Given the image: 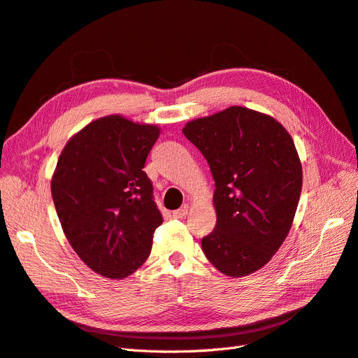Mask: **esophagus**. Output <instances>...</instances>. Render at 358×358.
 Masks as SVG:
<instances>
[{
  "label": "esophagus",
  "mask_w": 358,
  "mask_h": 358,
  "mask_svg": "<svg viewBox=\"0 0 358 358\" xmlns=\"http://www.w3.org/2000/svg\"><path fill=\"white\" fill-rule=\"evenodd\" d=\"M187 215H188V208H187V206H183V208H180V209L173 212V218H176V220H185Z\"/></svg>",
  "instance_id": "obj_1"
}]
</instances>
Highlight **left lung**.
Here are the masks:
<instances>
[{
	"label": "left lung",
	"mask_w": 358,
	"mask_h": 358,
	"mask_svg": "<svg viewBox=\"0 0 358 358\" xmlns=\"http://www.w3.org/2000/svg\"><path fill=\"white\" fill-rule=\"evenodd\" d=\"M208 159L216 225L201 239L209 262L233 278L262 268L285 241L301 192V164L272 116L233 106L182 129Z\"/></svg>",
	"instance_id": "8db88e82"
}]
</instances>
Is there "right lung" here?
<instances>
[{"label": "right lung", "mask_w": 358, "mask_h": 358, "mask_svg": "<svg viewBox=\"0 0 358 358\" xmlns=\"http://www.w3.org/2000/svg\"><path fill=\"white\" fill-rule=\"evenodd\" d=\"M157 125L113 115L86 125L59 155L50 189L62 230L101 276L134 273L150 254L162 215L143 171Z\"/></svg>", "instance_id": "obj_1"}]
</instances>
